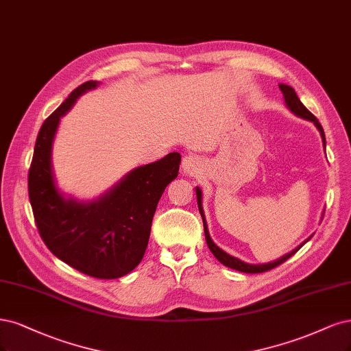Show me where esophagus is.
I'll list each match as a JSON object with an SVG mask.
<instances>
[{"label":"esophagus","instance_id":"obj_1","mask_svg":"<svg viewBox=\"0 0 351 351\" xmlns=\"http://www.w3.org/2000/svg\"><path fill=\"white\" fill-rule=\"evenodd\" d=\"M200 170V158L196 154H189L183 158V171L187 174H196Z\"/></svg>","mask_w":351,"mask_h":351}]
</instances>
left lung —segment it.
<instances>
[{"label": "left lung", "mask_w": 351, "mask_h": 351, "mask_svg": "<svg viewBox=\"0 0 351 351\" xmlns=\"http://www.w3.org/2000/svg\"><path fill=\"white\" fill-rule=\"evenodd\" d=\"M279 88L282 90V93H283V95H285V101H286V104H287V107L291 108V110L296 114V116H299V117H302V119H306V120H311V122H313V125H315L317 128H318V130L321 132V136H322V142H324V147H325V134H324V129H322V126H321V123L318 122V119L313 116L308 108L300 103V100L298 99V95H296V93H295V90L292 88V87H289V86H285V84H280L279 86ZM196 195H197V206H199V212H200V215H202V219H203V226H204V237H206V243H208V247H209V250L212 251V254L213 256L219 260L223 265H226V267H229V269H234V270H238V271H243V273H264V271H269V270H271V269H274V267H277V265H280L282 263H285L286 260H289L291 258L293 254L304 245H299L296 250H293L292 252H289V254H286V256H283L280 260H277V261H273V263H269V264H260V265H256V264H247V263H244V261H241V260H238V258H235V257H232V256H229V254H226L225 251H222L219 247H217L213 241L210 239V235H209V232H208V223H206V221H204V215H203V209H202V191H200V189H196Z\"/></svg>", "instance_id": "8db88e82"}]
</instances>
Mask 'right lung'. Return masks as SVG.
<instances>
[{
    "label": "right lung",
    "mask_w": 351,
    "mask_h": 351,
    "mask_svg": "<svg viewBox=\"0 0 351 351\" xmlns=\"http://www.w3.org/2000/svg\"><path fill=\"white\" fill-rule=\"evenodd\" d=\"M95 86V81L81 84L43 122L29 168V199L36 226L52 254L87 276L117 279L141 263L156 204L177 177L181 156L171 152L136 168L99 202L82 204L60 196L51 167L59 117Z\"/></svg>",
    "instance_id": "obj_1"
}]
</instances>
